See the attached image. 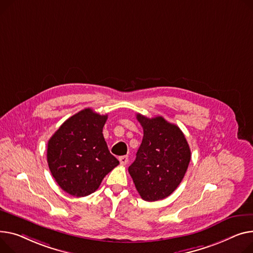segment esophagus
<instances>
[{"label":"esophagus","instance_id":"1","mask_svg":"<svg viewBox=\"0 0 253 253\" xmlns=\"http://www.w3.org/2000/svg\"><path fill=\"white\" fill-rule=\"evenodd\" d=\"M119 161H120V164H121L122 166H125V165L128 163V157H127V156L120 157V158H119Z\"/></svg>","mask_w":253,"mask_h":253}]
</instances>
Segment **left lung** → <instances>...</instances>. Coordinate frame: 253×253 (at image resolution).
<instances>
[{"label":"left lung","mask_w":253,"mask_h":253,"mask_svg":"<svg viewBox=\"0 0 253 253\" xmlns=\"http://www.w3.org/2000/svg\"><path fill=\"white\" fill-rule=\"evenodd\" d=\"M136 119L143 138L129 174L142 199H164L175 191L187 171L191 159L188 142L177 125L161 116L149 119L137 114Z\"/></svg>","instance_id":"8db88e82"}]
</instances>
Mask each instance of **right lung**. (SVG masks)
Segmentation results:
<instances>
[{
    "label": "right lung",
    "instance_id": "add662e5",
    "mask_svg": "<svg viewBox=\"0 0 253 253\" xmlns=\"http://www.w3.org/2000/svg\"><path fill=\"white\" fill-rule=\"evenodd\" d=\"M108 115L84 109L67 119L47 142L49 171L67 193L83 197L93 193L118 161L108 148L103 128Z\"/></svg>",
    "mask_w": 253,
    "mask_h": 253
}]
</instances>
